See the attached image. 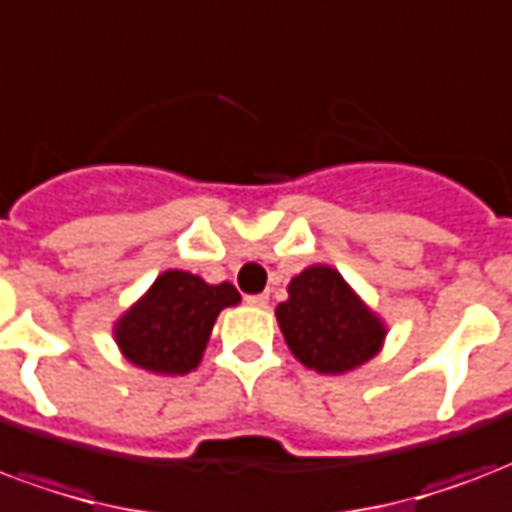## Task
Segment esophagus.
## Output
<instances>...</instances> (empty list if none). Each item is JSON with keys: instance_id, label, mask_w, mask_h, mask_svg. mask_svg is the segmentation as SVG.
<instances>
[{"instance_id": "1", "label": "esophagus", "mask_w": 512, "mask_h": 512, "mask_svg": "<svg viewBox=\"0 0 512 512\" xmlns=\"http://www.w3.org/2000/svg\"><path fill=\"white\" fill-rule=\"evenodd\" d=\"M245 302L251 307H267L270 305V297L267 294H253V297H245Z\"/></svg>"}]
</instances>
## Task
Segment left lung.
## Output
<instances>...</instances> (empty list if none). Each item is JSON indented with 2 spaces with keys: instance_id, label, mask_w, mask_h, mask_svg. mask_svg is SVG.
<instances>
[{
  "instance_id": "left-lung-1",
  "label": "left lung",
  "mask_w": 512,
  "mask_h": 512,
  "mask_svg": "<svg viewBox=\"0 0 512 512\" xmlns=\"http://www.w3.org/2000/svg\"><path fill=\"white\" fill-rule=\"evenodd\" d=\"M288 351L307 370L345 375L378 356L386 324L329 264H310L288 283L275 307Z\"/></svg>"
}]
</instances>
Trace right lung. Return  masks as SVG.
I'll return each instance as SVG.
<instances>
[{
    "instance_id": "add662e5",
    "label": "right lung",
    "mask_w": 512,
    "mask_h": 512,
    "mask_svg": "<svg viewBox=\"0 0 512 512\" xmlns=\"http://www.w3.org/2000/svg\"><path fill=\"white\" fill-rule=\"evenodd\" d=\"M240 305L232 283H207L186 270H167L113 326L118 351L129 364L156 375L197 370L215 318Z\"/></svg>"
}]
</instances>
